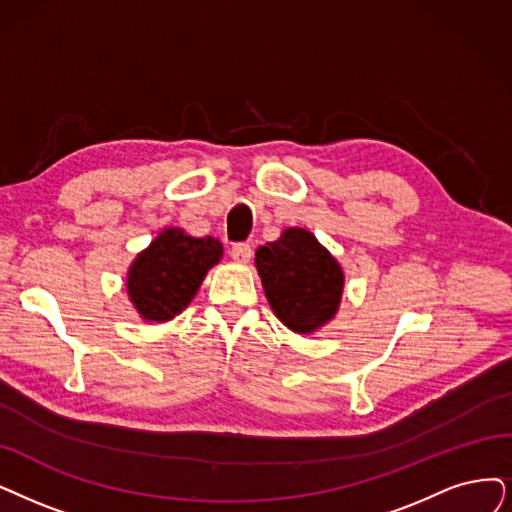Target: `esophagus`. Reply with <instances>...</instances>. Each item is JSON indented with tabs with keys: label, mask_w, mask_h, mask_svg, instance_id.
Listing matches in <instances>:
<instances>
[{
	"label": "esophagus",
	"mask_w": 512,
	"mask_h": 512,
	"mask_svg": "<svg viewBox=\"0 0 512 512\" xmlns=\"http://www.w3.org/2000/svg\"><path fill=\"white\" fill-rule=\"evenodd\" d=\"M231 258H233L235 262H241V264L250 262V258H252V248H250L248 243H235L233 248H231Z\"/></svg>",
	"instance_id": "obj_1"
}]
</instances>
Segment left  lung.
<instances>
[{
    "label": "left lung",
    "instance_id": "1",
    "mask_svg": "<svg viewBox=\"0 0 512 512\" xmlns=\"http://www.w3.org/2000/svg\"><path fill=\"white\" fill-rule=\"evenodd\" d=\"M254 264L271 311L288 330L313 334L336 317L344 271L311 231L285 229L277 241L260 245Z\"/></svg>",
    "mask_w": 512,
    "mask_h": 512
}]
</instances>
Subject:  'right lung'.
Segmentation results:
<instances>
[{"instance_id": "right-lung-1", "label": "right lung", "mask_w": 512, "mask_h": 512, "mask_svg": "<svg viewBox=\"0 0 512 512\" xmlns=\"http://www.w3.org/2000/svg\"><path fill=\"white\" fill-rule=\"evenodd\" d=\"M222 254V243L212 235L193 237L180 227L163 229L136 254L126 275V292L140 319L166 323L178 317Z\"/></svg>"}]
</instances>
